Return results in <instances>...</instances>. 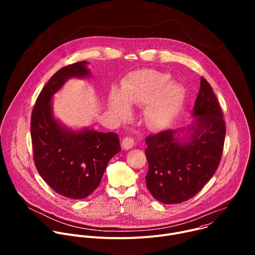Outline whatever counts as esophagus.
Returning <instances> with one entry per match:
<instances>
[{"label": "esophagus", "instance_id": "1", "mask_svg": "<svg viewBox=\"0 0 255 255\" xmlns=\"http://www.w3.org/2000/svg\"><path fill=\"white\" fill-rule=\"evenodd\" d=\"M135 145V141L133 138L131 137H125L123 140H122V148L125 149V150H128V149H131L133 146Z\"/></svg>", "mask_w": 255, "mask_h": 255}]
</instances>
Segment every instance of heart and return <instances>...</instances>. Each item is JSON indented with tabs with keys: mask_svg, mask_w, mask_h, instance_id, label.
Returning a JSON list of instances; mask_svg holds the SVG:
<instances>
[{
	"mask_svg": "<svg viewBox=\"0 0 255 255\" xmlns=\"http://www.w3.org/2000/svg\"><path fill=\"white\" fill-rule=\"evenodd\" d=\"M169 76L151 69L132 72L122 86V92L113 91L110 106L113 113L124 118L130 105H149L147 120L150 125L162 128L169 124L177 114L184 99V89Z\"/></svg>",
	"mask_w": 255,
	"mask_h": 255,
	"instance_id": "heart-1",
	"label": "heart"
}]
</instances>
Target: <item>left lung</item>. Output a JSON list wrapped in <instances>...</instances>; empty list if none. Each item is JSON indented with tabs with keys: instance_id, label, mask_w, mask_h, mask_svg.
I'll return each instance as SVG.
<instances>
[{
	"instance_id": "obj_1",
	"label": "left lung",
	"mask_w": 255,
	"mask_h": 255,
	"mask_svg": "<svg viewBox=\"0 0 255 255\" xmlns=\"http://www.w3.org/2000/svg\"><path fill=\"white\" fill-rule=\"evenodd\" d=\"M193 116L196 119L187 128L192 133L185 135V140L175 134L186 129L161 131L145 140L146 188L160 203L179 204L195 197L220 163L226 124L213 89L204 78H201Z\"/></svg>"
}]
</instances>
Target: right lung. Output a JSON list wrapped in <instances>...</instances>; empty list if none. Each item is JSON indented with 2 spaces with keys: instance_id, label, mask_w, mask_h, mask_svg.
<instances>
[{
  "instance_id": "obj_1",
  "label": "right lung",
  "mask_w": 255,
  "mask_h": 255,
  "mask_svg": "<svg viewBox=\"0 0 255 255\" xmlns=\"http://www.w3.org/2000/svg\"><path fill=\"white\" fill-rule=\"evenodd\" d=\"M87 61L60 68L40 92L31 115L35 166L46 184L69 199H84L100 185L108 162L121 151L118 135L63 128L52 113V96L70 78L90 76Z\"/></svg>"
}]
</instances>
